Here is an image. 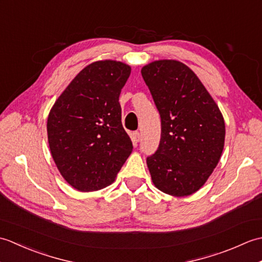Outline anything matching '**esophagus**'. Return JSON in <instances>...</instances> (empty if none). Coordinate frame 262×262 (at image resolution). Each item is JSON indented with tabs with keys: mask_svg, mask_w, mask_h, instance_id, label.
Segmentation results:
<instances>
[{
	"mask_svg": "<svg viewBox=\"0 0 262 262\" xmlns=\"http://www.w3.org/2000/svg\"><path fill=\"white\" fill-rule=\"evenodd\" d=\"M132 138H133V141H134L135 143L140 142V140H141L140 132H134V133H133V134H132Z\"/></svg>",
	"mask_w": 262,
	"mask_h": 262,
	"instance_id": "1",
	"label": "esophagus"
}]
</instances>
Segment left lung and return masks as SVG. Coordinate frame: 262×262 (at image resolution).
Returning a JSON list of instances; mask_svg holds the SVG:
<instances>
[{"mask_svg": "<svg viewBox=\"0 0 262 262\" xmlns=\"http://www.w3.org/2000/svg\"><path fill=\"white\" fill-rule=\"evenodd\" d=\"M142 76L161 117L157 152L146 159L153 183L176 197L202 187L221 159L225 124L197 75L178 60H157Z\"/></svg>", "mask_w": 262, "mask_h": 262, "instance_id": "obj_1", "label": "left lung"}]
</instances>
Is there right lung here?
Masks as SVG:
<instances>
[{
    "instance_id": "obj_1",
    "label": "right lung",
    "mask_w": 262,
    "mask_h": 262,
    "mask_svg": "<svg viewBox=\"0 0 262 262\" xmlns=\"http://www.w3.org/2000/svg\"><path fill=\"white\" fill-rule=\"evenodd\" d=\"M128 65L99 60L83 69L60 94L47 120L52 157L80 191L109 186L133 151L121 124L119 96Z\"/></svg>"
}]
</instances>
